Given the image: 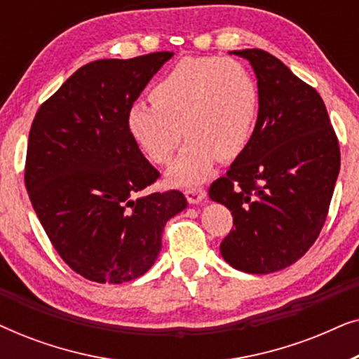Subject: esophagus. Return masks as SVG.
Returning <instances> with one entry per match:
<instances>
[{
    "mask_svg": "<svg viewBox=\"0 0 359 359\" xmlns=\"http://www.w3.org/2000/svg\"><path fill=\"white\" fill-rule=\"evenodd\" d=\"M184 196H186V199H188L189 204H198L205 198V191H204V188H196L194 186V188L184 189Z\"/></svg>",
    "mask_w": 359,
    "mask_h": 359,
    "instance_id": "esophagus-1",
    "label": "esophagus"
}]
</instances>
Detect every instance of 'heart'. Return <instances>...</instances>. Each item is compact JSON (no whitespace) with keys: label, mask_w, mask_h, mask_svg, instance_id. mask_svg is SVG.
<instances>
[{"label":"heart","mask_w":359,"mask_h":359,"mask_svg":"<svg viewBox=\"0 0 359 359\" xmlns=\"http://www.w3.org/2000/svg\"><path fill=\"white\" fill-rule=\"evenodd\" d=\"M151 104L135 102L127 127L147 158L166 165L183 135L188 144L170 170L178 184L208 178L215 160L243 154L258 117V86L233 58L186 57L151 88ZM184 132L181 133L180 130Z\"/></svg>","instance_id":"heart-1"}]
</instances>
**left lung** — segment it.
Wrapping results in <instances>:
<instances>
[{
  "label": "left lung",
  "instance_id": "left-lung-1",
  "mask_svg": "<svg viewBox=\"0 0 359 359\" xmlns=\"http://www.w3.org/2000/svg\"><path fill=\"white\" fill-rule=\"evenodd\" d=\"M258 78L253 135L209 198L232 210L220 253L235 269L268 274L291 266L327 220L340 171V145L316 88L262 48L235 50Z\"/></svg>",
  "mask_w": 359,
  "mask_h": 359
}]
</instances>
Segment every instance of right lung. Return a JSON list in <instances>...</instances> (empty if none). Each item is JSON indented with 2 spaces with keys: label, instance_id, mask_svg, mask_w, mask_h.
Listing matches in <instances>:
<instances>
[{
  "label": "right lung",
  "instance_id": "add662e5",
  "mask_svg": "<svg viewBox=\"0 0 359 359\" xmlns=\"http://www.w3.org/2000/svg\"><path fill=\"white\" fill-rule=\"evenodd\" d=\"M173 52L86 63L34 117L24 168L32 208L60 258L80 276L121 284L161 250L180 191L140 196L160 178L127 127V114Z\"/></svg>",
  "mask_w": 359,
  "mask_h": 359
}]
</instances>
